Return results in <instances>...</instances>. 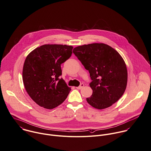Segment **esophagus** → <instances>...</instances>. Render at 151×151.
Listing matches in <instances>:
<instances>
[{"instance_id":"esophagus-1","label":"esophagus","mask_w":151,"mask_h":151,"mask_svg":"<svg viewBox=\"0 0 151 151\" xmlns=\"http://www.w3.org/2000/svg\"><path fill=\"white\" fill-rule=\"evenodd\" d=\"M84 84L83 83H81L78 87H77L76 88H77V89H78V90H80V89H81V88L84 87Z\"/></svg>"}]
</instances>
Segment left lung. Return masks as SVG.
Returning a JSON list of instances; mask_svg holds the SVG:
<instances>
[{"label": "left lung", "instance_id": "1", "mask_svg": "<svg viewBox=\"0 0 151 151\" xmlns=\"http://www.w3.org/2000/svg\"><path fill=\"white\" fill-rule=\"evenodd\" d=\"M73 53L89 71L93 90L86 99L92 107L103 109L111 106L123 94L127 86L126 64L117 51L103 43L83 45L74 48Z\"/></svg>", "mask_w": 151, "mask_h": 151}]
</instances>
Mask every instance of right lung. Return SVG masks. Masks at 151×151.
Masks as SVG:
<instances>
[{
    "label": "right lung",
    "mask_w": 151,
    "mask_h": 151,
    "mask_svg": "<svg viewBox=\"0 0 151 151\" xmlns=\"http://www.w3.org/2000/svg\"><path fill=\"white\" fill-rule=\"evenodd\" d=\"M73 47L45 44L27 57L23 67V82L27 92L40 106L52 109L67 97L71 88L60 76L61 64L72 54Z\"/></svg>",
    "instance_id": "1"
}]
</instances>
